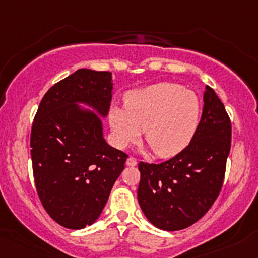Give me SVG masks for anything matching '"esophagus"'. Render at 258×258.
<instances>
[{
    "instance_id": "34e87169",
    "label": "esophagus",
    "mask_w": 258,
    "mask_h": 258,
    "mask_svg": "<svg viewBox=\"0 0 258 258\" xmlns=\"http://www.w3.org/2000/svg\"><path fill=\"white\" fill-rule=\"evenodd\" d=\"M126 164H127V165H128V166H136V165H137V159H136V158H134V157L127 158Z\"/></svg>"
}]
</instances>
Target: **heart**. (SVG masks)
<instances>
[{
  "instance_id": "obj_1",
  "label": "heart",
  "mask_w": 258,
  "mask_h": 258,
  "mask_svg": "<svg viewBox=\"0 0 258 258\" xmlns=\"http://www.w3.org/2000/svg\"><path fill=\"white\" fill-rule=\"evenodd\" d=\"M201 118L197 94L176 83H158L124 95V107L112 106L109 123L120 148L142 135L157 157L172 158L191 143Z\"/></svg>"
}]
</instances>
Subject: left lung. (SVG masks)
Listing matches in <instances>:
<instances>
[{
	"label": "left lung",
	"mask_w": 258,
	"mask_h": 258,
	"mask_svg": "<svg viewBox=\"0 0 258 258\" xmlns=\"http://www.w3.org/2000/svg\"><path fill=\"white\" fill-rule=\"evenodd\" d=\"M203 101L196 134L180 154L160 164H138V203L147 219L163 230H181L195 224L222 189L231 122L211 87H206Z\"/></svg>",
	"instance_id": "left-lung-1"
}]
</instances>
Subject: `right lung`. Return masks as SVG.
Wrapping results in <instances>:
<instances>
[{"label": "right lung", "mask_w": 258, "mask_h": 258, "mask_svg": "<svg viewBox=\"0 0 258 258\" xmlns=\"http://www.w3.org/2000/svg\"><path fill=\"white\" fill-rule=\"evenodd\" d=\"M111 98V73L81 69L47 90L34 117L36 192L47 214L64 228L83 229L98 219L128 158L103 137L98 115H107Z\"/></svg>", "instance_id": "right-lung-1"}]
</instances>
